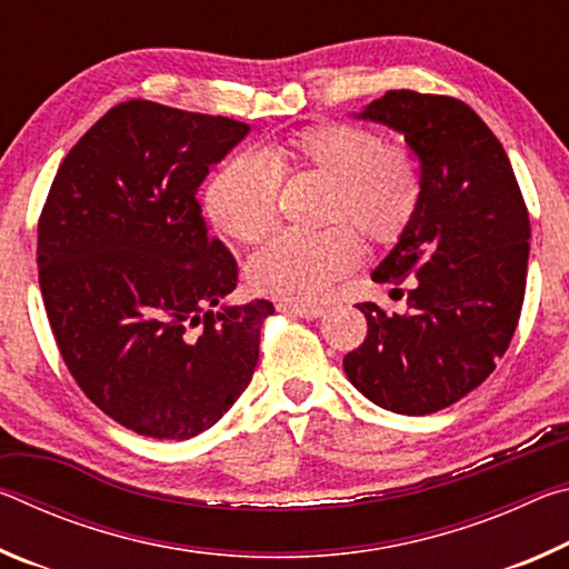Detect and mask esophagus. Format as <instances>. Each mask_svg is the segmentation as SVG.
Wrapping results in <instances>:
<instances>
[{"label":"esophagus","mask_w":569,"mask_h":569,"mask_svg":"<svg viewBox=\"0 0 569 569\" xmlns=\"http://www.w3.org/2000/svg\"><path fill=\"white\" fill-rule=\"evenodd\" d=\"M278 311L281 313H293L301 316V319H321L326 313L323 306H298V303H278Z\"/></svg>","instance_id":"esophagus-1"}]
</instances>
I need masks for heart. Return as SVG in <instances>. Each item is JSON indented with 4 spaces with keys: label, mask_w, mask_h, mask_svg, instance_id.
<instances>
[{
    "label": "heart",
    "mask_w": 569,
    "mask_h": 569,
    "mask_svg": "<svg viewBox=\"0 0 569 569\" xmlns=\"http://www.w3.org/2000/svg\"><path fill=\"white\" fill-rule=\"evenodd\" d=\"M283 172L329 180L316 233H281L250 258L248 286L261 296L316 303L361 263V238L391 246L419 213L423 178L409 148L387 146L381 132L356 122H321L296 130L271 150L230 158L206 188V213L236 243L253 246L271 233Z\"/></svg>",
    "instance_id": "heart-1"
}]
</instances>
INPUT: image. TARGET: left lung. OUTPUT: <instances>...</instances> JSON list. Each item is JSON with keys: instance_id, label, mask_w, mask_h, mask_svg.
I'll list each match as a JSON object with an SVG mask.
<instances>
[{"instance_id": "left-lung-1", "label": "left lung", "mask_w": 569, "mask_h": 569, "mask_svg": "<svg viewBox=\"0 0 569 569\" xmlns=\"http://www.w3.org/2000/svg\"><path fill=\"white\" fill-rule=\"evenodd\" d=\"M359 118L403 132L419 158L423 196L371 276L407 281V311L356 303L369 333L343 356V371L377 407L423 417L477 389L512 341L527 286L529 213L502 142L467 102L389 90Z\"/></svg>"}]
</instances>
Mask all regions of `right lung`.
Wrapping results in <instances>:
<instances>
[{
    "instance_id": "obj_1",
    "label": "right lung",
    "mask_w": 569,
    "mask_h": 569,
    "mask_svg": "<svg viewBox=\"0 0 569 569\" xmlns=\"http://www.w3.org/2000/svg\"><path fill=\"white\" fill-rule=\"evenodd\" d=\"M220 114L114 104L67 152L37 223L57 349L94 407L134 435L190 439L246 391L266 298L223 306L238 263L196 190L248 134Z\"/></svg>"
}]
</instances>
